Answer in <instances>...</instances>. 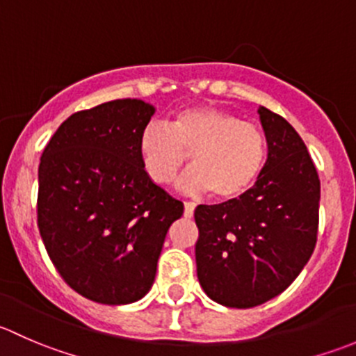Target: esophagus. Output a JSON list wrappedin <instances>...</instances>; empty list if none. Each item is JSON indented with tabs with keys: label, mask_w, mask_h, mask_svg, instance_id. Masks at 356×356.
<instances>
[{
	"label": "esophagus",
	"mask_w": 356,
	"mask_h": 356,
	"mask_svg": "<svg viewBox=\"0 0 356 356\" xmlns=\"http://www.w3.org/2000/svg\"><path fill=\"white\" fill-rule=\"evenodd\" d=\"M195 208H196L195 203H191V201H186V203H184V217L191 218L193 215H195Z\"/></svg>",
	"instance_id": "1"
}]
</instances>
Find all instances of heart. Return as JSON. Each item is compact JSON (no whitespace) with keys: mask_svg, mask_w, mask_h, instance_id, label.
I'll use <instances>...</instances> for the list:
<instances>
[{"mask_svg":"<svg viewBox=\"0 0 356 356\" xmlns=\"http://www.w3.org/2000/svg\"><path fill=\"white\" fill-rule=\"evenodd\" d=\"M138 152L146 175L168 184L191 155L195 168L182 175L188 193H211L217 201H236L251 191L267 163V139L251 122L215 106L182 110L168 125L148 124Z\"/></svg>","mask_w":356,"mask_h":356,"instance_id":"obj_1","label":"heart"}]
</instances>
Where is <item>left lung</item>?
<instances>
[{"mask_svg": "<svg viewBox=\"0 0 356 356\" xmlns=\"http://www.w3.org/2000/svg\"><path fill=\"white\" fill-rule=\"evenodd\" d=\"M267 163L241 200L200 204L196 272L208 298L231 308L272 300L314 253L321 181L303 139L281 115L258 108Z\"/></svg>", "mask_w": 356, "mask_h": 356, "instance_id": "left-lung-1", "label": "left lung"}]
</instances>
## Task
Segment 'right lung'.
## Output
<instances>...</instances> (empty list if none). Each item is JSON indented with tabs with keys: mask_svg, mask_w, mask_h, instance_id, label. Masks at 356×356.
I'll return each instance as SVG.
<instances>
[{
	"mask_svg": "<svg viewBox=\"0 0 356 356\" xmlns=\"http://www.w3.org/2000/svg\"><path fill=\"white\" fill-rule=\"evenodd\" d=\"M153 113L131 98L77 111L42 152V243L63 281L96 303H134L152 289L168 227L184 211L141 165L139 134Z\"/></svg>",
	"mask_w": 356,
	"mask_h": 356,
	"instance_id": "add662e5",
	"label": "right lung"
}]
</instances>
